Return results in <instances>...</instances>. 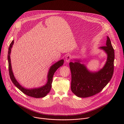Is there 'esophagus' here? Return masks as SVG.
I'll use <instances>...</instances> for the list:
<instances>
[{
	"instance_id": "34e87169",
	"label": "esophagus",
	"mask_w": 124,
	"mask_h": 124,
	"mask_svg": "<svg viewBox=\"0 0 124 124\" xmlns=\"http://www.w3.org/2000/svg\"><path fill=\"white\" fill-rule=\"evenodd\" d=\"M71 56L70 55H68L66 56V58H65V61L66 62H69L70 61H71Z\"/></svg>"
}]
</instances>
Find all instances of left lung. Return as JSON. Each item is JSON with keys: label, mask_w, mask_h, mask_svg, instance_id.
<instances>
[{"label": "left lung", "mask_w": 124, "mask_h": 124, "mask_svg": "<svg viewBox=\"0 0 124 124\" xmlns=\"http://www.w3.org/2000/svg\"><path fill=\"white\" fill-rule=\"evenodd\" d=\"M107 54L104 67L97 72L89 71L86 66L75 60L70 62L69 66L71 75V90L77 96L85 98L93 96L99 92L111 80L114 69V50L110 38L107 36L106 46L100 47Z\"/></svg>", "instance_id": "1"}]
</instances>
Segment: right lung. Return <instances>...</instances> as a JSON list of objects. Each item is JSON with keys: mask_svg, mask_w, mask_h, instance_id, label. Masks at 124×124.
<instances>
[{"mask_svg": "<svg viewBox=\"0 0 124 124\" xmlns=\"http://www.w3.org/2000/svg\"><path fill=\"white\" fill-rule=\"evenodd\" d=\"M14 44V40H12L11 43L10 44L9 47L8 48V71L9 73L10 78L14 84V85L20 90L22 93L24 94L27 95L28 96L34 97L36 98H41L45 96L50 91L51 89L52 88V84L53 82V76L55 72L63 64L64 60H61L55 64L53 65L48 72V80L46 84L40 87L34 89H26L22 87L18 82L17 80L15 79L14 75L13 74V71L12 70L11 61L10 54L11 53V49L12 47V46Z\"/></svg>", "mask_w": 124, "mask_h": 124, "instance_id": "right-lung-1", "label": "right lung"}]
</instances>
